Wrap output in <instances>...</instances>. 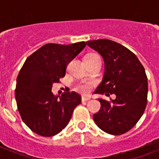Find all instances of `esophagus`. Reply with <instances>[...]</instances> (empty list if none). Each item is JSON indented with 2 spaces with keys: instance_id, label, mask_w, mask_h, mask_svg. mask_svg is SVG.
Returning a JSON list of instances; mask_svg holds the SVG:
<instances>
[{
  "instance_id": "esophagus-1",
  "label": "esophagus",
  "mask_w": 159,
  "mask_h": 159,
  "mask_svg": "<svg viewBox=\"0 0 159 159\" xmlns=\"http://www.w3.org/2000/svg\"><path fill=\"white\" fill-rule=\"evenodd\" d=\"M90 98L89 97H87V96H82V98H81V100L82 101H88L89 100Z\"/></svg>"
}]
</instances>
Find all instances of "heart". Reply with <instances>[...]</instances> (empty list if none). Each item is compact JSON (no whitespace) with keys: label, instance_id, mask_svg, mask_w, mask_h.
Masks as SVG:
<instances>
[{"label":"heart","instance_id":"heart-1","mask_svg":"<svg viewBox=\"0 0 159 159\" xmlns=\"http://www.w3.org/2000/svg\"><path fill=\"white\" fill-rule=\"evenodd\" d=\"M85 57H87V58H98L99 57L98 55L92 53V54H88L87 56H85ZM93 86V83L89 82V81H79L75 84V89L80 93L87 94L90 92L91 88Z\"/></svg>","mask_w":159,"mask_h":159}]
</instances>
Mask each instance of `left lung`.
I'll list each match as a JSON object with an SVG mask.
<instances>
[{
	"mask_svg": "<svg viewBox=\"0 0 159 159\" xmlns=\"http://www.w3.org/2000/svg\"><path fill=\"white\" fill-rule=\"evenodd\" d=\"M87 44L105 63L104 76L95 93L116 95L114 100L99 99L100 110L93 115L94 121L108 134H124L134 127L147 107L148 84L144 67L134 53L117 42L100 39Z\"/></svg>",
	"mask_w": 159,
	"mask_h": 159,
	"instance_id": "left-lung-1",
	"label": "left lung"
}]
</instances>
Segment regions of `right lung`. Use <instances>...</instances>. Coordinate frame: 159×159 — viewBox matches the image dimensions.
Segmentation results:
<instances>
[{"instance_id":"obj_1","label":"right lung","mask_w":159,"mask_h":159,"mask_svg":"<svg viewBox=\"0 0 159 159\" xmlns=\"http://www.w3.org/2000/svg\"><path fill=\"white\" fill-rule=\"evenodd\" d=\"M85 46L84 41L68 45L47 43L29 56L20 70L15 90L16 105L23 122L36 134L51 137L60 133L81 102L76 92H64L58 98L51 90Z\"/></svg>"}]
</instances>
